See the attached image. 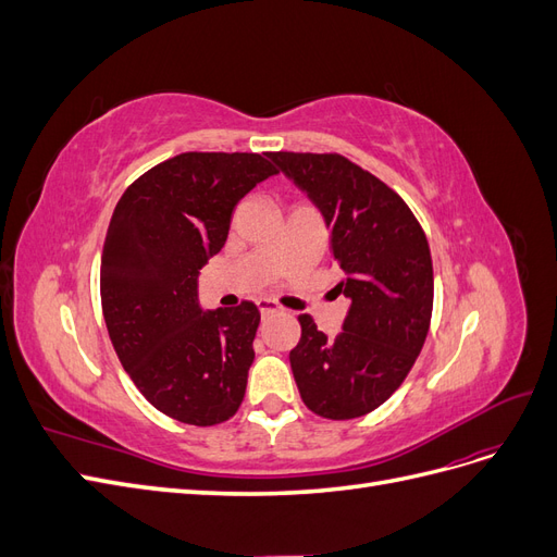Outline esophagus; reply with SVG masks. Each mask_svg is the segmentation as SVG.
I'll use <instances>...</instances> for the list:
<instances>
[{"instance_id":"obj_1","label":"esophagus","mask_w":557,"mask_h":557,"mask_svg":"<svg viewBox=\"0 0 557 557\" xmlns=\"http://www.w3.org/2000/svg\"><path fill=\"white\" fill-rule=\"evenodd\" d=\"M258 309H260L262 315H272V313L281 311V307L276 305L274 299H258Z\"/></svg>"}]
</instances>
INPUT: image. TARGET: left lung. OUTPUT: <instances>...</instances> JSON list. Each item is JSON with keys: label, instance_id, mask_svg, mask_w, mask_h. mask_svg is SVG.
Here are the masks:
<instances>
[{"label": "left lung", "instance_id": "obj_1", "mask_svg": "<svg viewBox=\"0 0 557 557\" xmlns=\"http://www.w3.org/2000/svg\"><path fill=\"white\" fill-rule=\"evenodd\" d=\"M307 190L330 227L332 262L350 299L344 330L327 339L309 313L297 320L290 367L315 416L372 413L407 379L432 320L434 272L423 227L391 185L339 153H272Z\"/></svg>", "mask_w": 557, "mask_h": 557}]
</instances>
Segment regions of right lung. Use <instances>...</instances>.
Instances as JSON below:
<instances>
[{"label":"right lung","mask_w":557,"mask_h":557,"mask_svg":"<svg viewBox=\"0 0 557 557\" xmlns=\"http://www.w3.org/2000/svg\"><path fill=\"white\" fill-rule=\"evenodd\" d=\"M274 174L272 153L190 150L141 174L111 215L99 272L111 344L139 393L181 423H225L244 401L260 311L205 313L197 276L237 201Z\"/></svg>","instance_id":"add662e5"}]
</instances>
